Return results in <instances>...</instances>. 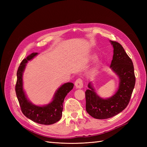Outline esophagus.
<instances>
[{
	"label": "esophagus",
	"mask_w": 147,
	"mask_h": 147,
	"mask_svg": "<svg viewBox=\"0 0 147 147\" xmlns=\"http://www.w3.org/2000/svg\"><path fill=\"white\" fill-rule=\"evenodd\" d=\"M75 86L77 88H82L83 86V80L80 78H78L76 80V81L75 82Z\"/></svg>",
	"instance_id": "34e87169"
}]
</instances>
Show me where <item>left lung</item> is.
<instances>
[{
	"label": "left lung",
	"instance_id": "left-lung-1",
	"mask_svg": "<svg viewBox=\"0 0 147 147\" xmlns=\"http://www.w3.org/2000/svg\"><path fill=\"white\" fill-rule=\"evenodd\" d=\"M110 42L114 48L110 67L119 77V86L114 96L103 99L96 94L89 83L90 90L85 91L86 110L89 115L96 119L113 117L125 109L130 101L136 84L134 65L131 59L121 44L116 41Z\"/></svg>",
	"mask_w": 147,
	"mask_h": 147
}]
</instances>
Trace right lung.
Segmentation results:
<instances>
[{
  "instance_id": "add662e5",
  "label": "right lung",
  "mask_w": 147,
  "mask_h": 147,
  "mask_svg": "<svg viewBox=\"0 0 147 147\" xmlns=\"http://www.w3.org/2000/svg\"><path fill=\"white\" fill-rule=\"evenodd\" d=\"M37 53H32L21 63L17 71L15 91L22 112L32 121L41 124L49 125L58 121L62 116L63 102L66 95L74 88L72 83H67L57 91L54 99L50 104L43 107L32 104L27 99L23 89V72L28 61L32 59Z\"/></svg>"
}]
</instances>
